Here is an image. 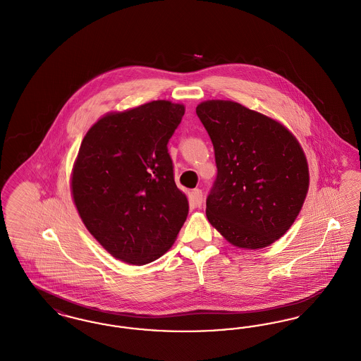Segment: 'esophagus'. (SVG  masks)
<instances>
[{"instance_id":"34e87169","label":"esophagus","mask_w":361,"mask_h":361,"mask_svg":"<svg viewBox=\"0 0 361 361\" xmlns=\"http://www.w3.org/2000/svg\"><path fill=\"white\" fill-rule=\"evenodd\" d=\"M192 195H193L195 204L197 207L202 206V203H203V192H202V189H193Z\"/></svg>"}]
</instances>
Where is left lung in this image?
Returning a JSON list of instances; mask_svg holds the SVG:
<instances>
[{
  "mask_svg": "<svg viewBox=\"0 0 361 361\" xmlns=\"http://www.w3.org/2000/svg\"><path fill=\"white\" fill-rule=\"evenodd\" d=\"M196 115L211 137L218 169L207 219L238 247L271 245L291 227L309 189L299 142L283 124L234 102H204Z\"/></svg>",
  "mask_w": 361,
  "mask_h": 361,
  "instance_id": "obj_1",
  "label": "left lung"
}]
</instances>
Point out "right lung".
Segmentation results:
<instances>
[{
  "label": "right lung",
  "instance_id": "add662e5",
  "mask_svg": "<svg viewBox=\"0 0 361 361\" xmlns=\"http://www.w3.org/2000/svg\"><path fill=\"white\" fill-rule=\"evenodd\" d=\"M184 105L158 100L109 114L86 133L73 199L89 233L114 257L145 265L171 249L188 215L168 143Z\"/></svg>",
  "mask_w": 361,
  "mask_h": 361
}]
</instances>
